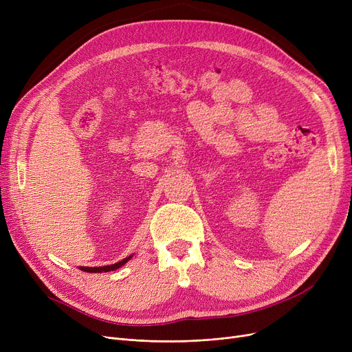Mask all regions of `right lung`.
Returning <instances> with one entry per match:
<instances>
[{
	"mask_svg": "<svg viewBox=\"0 0 352 352\" xmlns=\"http://www.w3.org/2000/svg\"><path fill=\"white\" fill-rule=\"evenodd\" d=\"M133 258V254L131 255H128V256H125L124 260H120V261H116V263H113V264H107V265H97V267H85V265H80L78 268L81 270V271H85V272H108V271H114V270H117V268H120V267H122L128 260H131Z\"/></svg>",
	"mask_w": 352,
	"mask_h": 352,
	"instance_id": "add662e5",
	"label": "right lung"
}]
</instances>
